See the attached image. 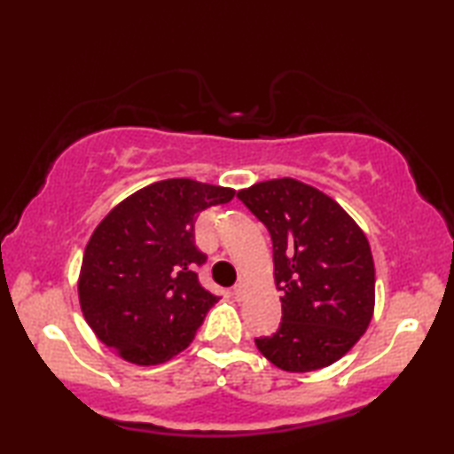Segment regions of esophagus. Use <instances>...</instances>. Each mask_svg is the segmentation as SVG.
<instances>
[{
    "mask_svg": "<svg viewBox=\"0 0 454 454\" xmlns=\"http://www.w3.org/2000/svg\"><path fill=\"white\" fill-rule=\"evenodd\" d=\"M232 294H234V298H238V301H240V298L244 296V284H236V286L232 288Z\"/></svg>",
    "mask_w": 454,
    "mask_h": 454,
    "instance_id": "1",
    "label": "esophagus"
}]
</instances>
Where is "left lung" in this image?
Instances as JSON below:
<instances>
[{"label": "left lung", "instance_id": "obj_1", "mask_svg": "<svg viewBox=\"0 0 454 454\" xmlns=\"http://www.w3.org/2000/svg\"><path fill=\"white\" fill-rule=\"evenodd\" d=\"M272 238L282 322L256 347L274 366L310 372L336 363L366 333L374 262L363 230L333 198L294 178L238 192Z\"/></svg>", "mask_w": 454, "mask_h": 454}]
</instances>
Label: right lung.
<instances>
[{
    "label": "right lung",
    "instance_id": "right-lung-1",
    "mask_svg": "<svg viewBox=\"0 0 454 454\" xmlns=\"http://www.w3.org/2000/svg\"><path fill=\"white\" fill-rule=\"evenodd\" d=\"M234 194L188 178L162 180L99 222L83 252L78 292L83 318L106 347L128 363L150 366L194 340L218 302L198 282L196 268L206 254L196 248L194 222Z\"/></svg>",
    "mask_w": 454,
    "mask_h": 454
}]
</instances>
